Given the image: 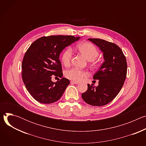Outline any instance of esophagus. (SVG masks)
Here are the masks:
<instances>
[{
	"label": "esophagus",
	"instance_id": "34e87169",
	"mask_svg": "<svg viewBox=\"0 0 146 146\" xmlns=\"http://www.w3.org/2000/svg\"><path fill=\"white\" fill-rule=\"evenodd\" d=\"M70 82L73 83V84H79L78 82H76V81H71Z\"/></svg>",
	"mask_w": 146,
	"mask_h": 146
}]
</instances>
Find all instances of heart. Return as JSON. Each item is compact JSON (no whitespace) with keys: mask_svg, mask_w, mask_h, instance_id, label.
Listing matches in <instances>:
<instances>
[{"mask_svg":"<svg viewBox=\"0 0 146 146\" xmlns=\"http://www.w3.org/2000/svg\"><path fill=\"white\" fill-rule=\"evenodd\" d=\"M77 48L79 52L84 56L87 59L95 63L96 58L99 56V52L98 48L92 43L89 42L82 43L77 46ZM73 56V51L71 48H66L62 52L61 60L62 63L65 66L70 65ZM88 76L87 72L79 69L77 68H73L66 71L65 76L76 82L80 81L83 78Z\"/></svg>","mask_w":146,"mask_h":146,"instance_id":"heart-1","label":"heart"}]
</instances>
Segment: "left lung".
Here are the masks:
<instances>
[{
    "mask_svg": "<svg viewBox=\"0 0 146 146\" xmlns=\"http://www.w3.org/2000/svg\"><path fill=\"white\" fill-rule=\"evenodd\" d=\"M103 53L105 62L93 77L99 85L88 84L81 96L87 103L95 106L106 105L111 102L121 90L127 73L126 58L115 44L100 38H88Z\"/></svg>",
    "mask_w": 146,
    "mask_h": 146,
    "instance_id": "8db88e82",
    "label": "left lung"
}]
</instances>
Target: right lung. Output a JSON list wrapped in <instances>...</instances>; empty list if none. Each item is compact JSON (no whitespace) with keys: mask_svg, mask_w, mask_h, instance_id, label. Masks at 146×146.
I'll list each match as a JSON object with an SVG mask.
<instances>
[{"mask_svg":"<svg viewBox=\"0 0 146 146\" xmlns=\"http://www.w3.org/2000/svg\"><path fill=\"white\" fill-rule=\"evenodd\" d=\"M80 38L64 35L41 37L27 50L22 62V77L28 91L36 100L44 104L52 103L63 95L70 81L62 77L54 83L51 81V76H63L59 59L60 53Z\"/></svg>","mask_w":146,"mask_h":146,"instance_id":"right-lung-1","label":"right lung"}]
</instances>
